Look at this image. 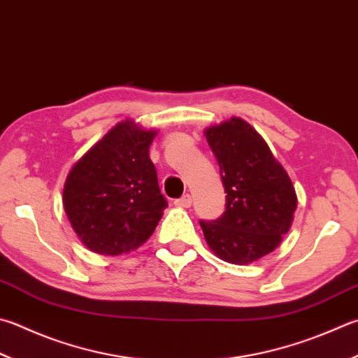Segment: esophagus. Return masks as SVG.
<instances>
[{
  "mask_svg": "<svg viewBox=\"0 0 358 358\" xmlns=\"http://www.w3.org/2000/svg\"><path fill=\"white\" fill-rule=\"evenodd\" d=\"M192 201H193V199H192L190 194H184V196H182V198L174 201V206L182 207V208H188V207L192 206Z\"/></svg>",
  "mask_w": 358,
  "mask_h": 358,
  "instance_id": "esophagus-1",
  "label": "esophagus"
}]
</instances>
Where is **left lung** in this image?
Returning <instances> with one entry per match:
<instances>
[{
	"mask_svg": "<svg viewBox=\"0 0 358 358\" xmlns=\"http://www.w3.org/2000/svg\"><path fill=\"white\" fill-rule=\"evenodd\" d=\"M224 184L226 212L201 221L208 248L232 265H249L278 248L289 231L298 196L285 168L260 134L240 117L204 129Z\"/></svg>",
	"mask_w": 358,
	"mask_h": 358,
	"instance_id": "left-lung-1",
	"label": "left lung"
}]
</instances>
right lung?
I'll return each instance as SVG.
<instances>
[{"mask_svg": "<svg viewBox=\"0 0 358 358\" xmlns=\"http://www.w3.org/2000/svg\"><path fill=\"white\" fill-rule=\"evenodd\" d=\"M157 129L121 120L66 174L62 202L80 243L99 255L136 251L166 208L150 145Z\"/></svg>", "mask_w": 358, "mask_h": 358, "instance_id": "1", "label": "right lung"}]
</instances>
